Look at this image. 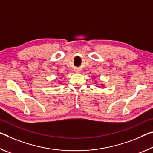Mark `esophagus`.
I'll return each mask as SVG.
<instances>
[{
    "mask_svg": "<svg viewBox=\"0 0 153 153\" xmlns=\"http://www.w3.org/2000/svg\"><path fill=\"white\" fill-rule=\"evenodd\" d=\"M80 70H79V69H76V70H75V72H76V73H80Z\"/></svg>",
    "mask_w": 153,
    "mask_h": 153,
    "instance_id": "34e87169",
    "label": "esophagus"
}]
</instances>
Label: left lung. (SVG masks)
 Returning <instances> with one entry per match:
<instances>
[{
    "label": "left lung",
    "mask_w": 153,
    "mask_h": 153,
    "mask_svg": "<svg viewBox=\"0 0 153 153\" xmlns=\"http://www.w3.org/2000/svg\"><path fill=\"white\" fill-rule=\"evenodd\" d=\"M102 86H103V85H102Z\"/></svg>",
    "instance_id": "8db88e82"
}]
</instances>
